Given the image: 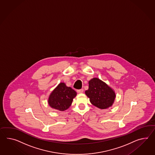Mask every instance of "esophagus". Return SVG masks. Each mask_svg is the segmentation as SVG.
Returning a JSON list of instances; mask_svg holds the SVG:
<instances>
[{
	"instance_id": "esophagus-1",
	"label": "esophagus",
	"mask_w": 155,
	"mask_h": 155,
	"mask_svg": "<svg viewBox=\"0 0 155 155\" xmlns=\"http://www.w3.org/2000/svg\"><path fill=\"white\" fill-rule=\"evenodd\" d=\"M83 89H80V90H77V92H78V93H79V94H81V93H82L83 92Z\"/></svg>"
}]
</instances>
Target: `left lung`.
<instances>
[{
	"instance_id": "8db88e82",
	"label": "left lung",
	"mask_w": 155,
	"mask_h": 155,
	"mask_svg": "<svg viewBox=\"0 0 155 155\" xmlns=\"http://www.w3.org/2000/svg\"><path fill=\"white\" fill-rule=\"evenodd\" d=\"M88 89L85 91L92 104L101 109L113 105L115 98L114 91L100 79L94 78L89 81Z\"/></svg>"
}]
</instances>
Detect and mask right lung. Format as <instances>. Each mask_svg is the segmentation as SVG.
Segmentation results:
<instances>
[{"label":"right lung","instance_id":"1","mask_svg":"<svg viewBox=\"0 0 155 155\" xmlns=\"http://www.w3.org/2000/svg\"><path fill=\"white\" fill-rule=\"evenodd\" d=\"M77 92L71 87H67L64 83H61L50 95L48 102L54 109L64 111L72 104L73 99Z\"/></svg>","mask_w":155,"mask_h":155}]
</instances>
